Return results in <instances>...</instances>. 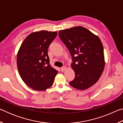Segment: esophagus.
<instances>
[{"label": "esophagus", "mask_w": 123, "mask_h": 123, "mask_svg": "<svg viewBox=\"0 0 123 123\" xmlns=\"http://www.w3.org/2000/svg\"><path fill=\"white\" fill-rule=\"evenodd\" d=\"M66 67L65 66H63V67H61V70L62 72H64V70H66Z\"/></svg>", "instance_id": "1"}]
</instances>
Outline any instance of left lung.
Instances as JSON below:
<instances>
[{
    "label": "left lung",
    "instance_id": "8db88e82",
    "mask_svg": "<svg viewBox=\"0 0 123 123\" xmlns=\"http://www.w3.org/2000/svg\"><path fill=\"white\" fill-rule=\"evenodd\" d=\"M59 36L72 56L74 88L84 90L96 83L103 73L105 60L100 39L88 29L76 26L60 30Z\"/></svg>",
    "mask_w": 123,
    "mask_h": 123
}]
</instances>
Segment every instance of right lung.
<instances>
[{"instance_id":"right-lung-1","label":"right lung","mask_w":123,"mask_h":123,"mask_svg":"<svg viewBox=\"0 0 123 123\" xmlns=\"http://www.w3.org/2000/svg\"><path fill=\"white\" fill-rule=\"evenodd\" d=\"M57 32L41 31L28 35L20 46L17 57L18 72L30 88L44 91L53 84L58 71L50 64L48 49Z\"/></svg>"}]
</instances>
